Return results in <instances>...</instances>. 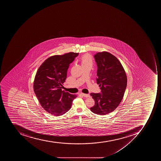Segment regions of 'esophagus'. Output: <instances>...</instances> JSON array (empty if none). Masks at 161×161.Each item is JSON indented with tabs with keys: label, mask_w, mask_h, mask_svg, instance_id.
<instances>
[{
	"label": "esophagus",
	"mask_w": 161,
	"mask_h": 161,
	"mask_svg": "<svg viewBox=\"0 0 161 161\" xmlns=\"http://www.w3.org/2000/svg\"><path fill=\"white\" fill-rule=\"evenodd\" d=\"M80 95H82V96L85 97H90V95L89 94H84V93H80Z\"/></svg>",
	"instance_id": "34e87169"
}]
</instances>
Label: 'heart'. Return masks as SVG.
Returning <instances> with one entry per match:
<instances>
[{"label":"heart","mask_w":161,"mask_h":161,"mask_svg":"<svg viewBox=\"0 0 161 161\" xmlns=\"http://www.w3.org/2000/svg\"><path fill=\"white\" fill-rule=\"evenodd\" d=\"M81 63L82 66H92L93 61L91 56L89 54L84 55L81 58Z\"/></svg>","instance_id":"obj_1"}]
</instances>
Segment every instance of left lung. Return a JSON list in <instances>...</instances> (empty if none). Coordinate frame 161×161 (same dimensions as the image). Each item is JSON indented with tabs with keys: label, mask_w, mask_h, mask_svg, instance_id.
I'll return each mask as SVG.
<instances>
[{
	"label": "left lung",
	"mask_w": 161,
	"mask_h": 161,
	"mask_svg": "<svg viewBox=\"0 0 161 161\" xmlns=\"http://www.w3.org/2000/svg\"><path fill=\"white\" fill-rule=\"evenodd\" d=\"M97 66V83L101 93H91L95 105L90 110L104 115L115 110L123 99L127 86V76L120 62L106 51L94 55Z\"/></svg>",
	"instance_id": "8db88e82"
}]
</instances>
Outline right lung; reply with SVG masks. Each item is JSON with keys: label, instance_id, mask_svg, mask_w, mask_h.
<instances>
[{"label": "right lung", "instance_id": "add662e5", "mask_svg": "<svg viewBox=\"0 0 161 161\" xmlns=\"http://www.w3.org/2000/svg\"><path fill=\"white\" fill-rule=\"evenodd\" d=\"M79 53L69 52L54 55L45 60L37 70L34 91L41 106L47 112L60 116L71 108L76 95L62 91L70 64Z\"/></svg>", "mask_w": 161, "mask_h": 161}]
</instances>
